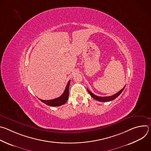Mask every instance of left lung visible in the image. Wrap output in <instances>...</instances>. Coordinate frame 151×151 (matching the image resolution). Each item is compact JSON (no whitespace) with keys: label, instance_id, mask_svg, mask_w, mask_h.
Listing matches in <instances>:
<instances>
[{"label":"left lung","instance_id":"left-lung-1","mask_svg":"<svg viewBox=\"0 0 151 151\" xmlns=\"http://www.w3.org/2000/svg\"><path fill=\"white\" fill-rule=\"evenodd\" d=\"M125 87H125H124L122 90H121L119 92H118V93H116L115 94H114V95H113V96H108V97H107V96H106V97H99V96H96V95H94V94H93L91 91H90V90H89L88 89H87V91H88V93L90 94V96H91L93 98H94V99H96V100H98V101H99L105 102V101H111V100H113L115 99H116L118 96H119L120 94L123 91V90H124Z\"/></svg>","mask_w":151,"mask_h":151}]
</instances>
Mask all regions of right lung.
Listing matches in <instances>:
<instances>
[{"instance_id":"obj_1","label":"right lung","mask_w":151,"mask_h":151,"mask_svg":"<svg viewBox=\"0 0 151 151\" xmlns=\"http://www.w3.org/2000/svg\"><path fill=\"white\" fill-rule=\"evenodd\" d=\"M70 82V80L68 83L65 90H64V93L60 97L52 100H44L41 99H39V100L42 102L50 106H59L64 104V103H66L69 98V88Z\"/></svg>"}]
</instances>
